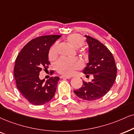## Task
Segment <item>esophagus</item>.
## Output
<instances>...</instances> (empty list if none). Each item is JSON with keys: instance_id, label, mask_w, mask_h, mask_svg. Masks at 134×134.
<instances>
[{"instance_id": "obj_1", "label": "esophagus", "mask_w": 134, "mask_h": 134, "mask_svg": "<svg viewBox=\"0 0 134 134\" xmlns=\"http://www.w3.org/2000/svg\"><path fill=\"white\" fill-rule=\"evenodd\" d=\"M61 78L70 79V78H71V77H70V76H64V75H62V76H61Z\"/></svg>"}]
</instances>
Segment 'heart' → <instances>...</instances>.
Here are the masks:
<instances>
[{"label":"heart","instance_id":"1","mask_svg":"<svg viewBox=\"0 0 134 134\" xmlns=\"http://www.w3.org/2000/svg\"><path fill=\"white\" fill-rule=\"evenodd\" d=\"M66 42L75 48L82 47L85 44L84 38L78 34H72L68 36L66 39ZM58 46L57 44H54L51 47L49 51L48 57L50 60H53L58 57ZM82 66V63L79 59H62L56 64L55 68L59 73L66 76H70L75 73L76 70H79Z\"/></svg>","mask_w":134,"mask_h":134}]
</instances>
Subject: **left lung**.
I'll return each mask as SVG.
<instances>
[{
  "label": "left lung",
  "mask_w": 134,
  "mask_h": 134,
  "mask_svg": "<svg viewBox=\"0 0 134 134\" xmlns=\"http://www.w3.org/2000/svg\"><path fill=\"white\" fill-rule=\"evenodd\" d=\"M88 44L89 62L83 73L93 75L91 82L82 81L81 87L74 92L77 97L86 100L100 99L108 92L114 83L117 68L113 54L97 40L85 35Z\"/></svg>",
  "instance_id": "1"
}]
</instances>
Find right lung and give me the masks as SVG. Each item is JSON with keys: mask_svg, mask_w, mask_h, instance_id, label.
<instances>
[{"mask_svg": "<svg viewBox=\"0 0 134 134\" xmlns=\"http://www.w3.org/2000/svg\"><path fill=\"white\" fill-rule=\"evenodd\" d=\"M62 35L41 36L32 40L21 49L15 60L14 77L16 87L26 99L36 105L49 102L55 94L58 76L45 81L40 72L48 68V53L52 45Z\"/></svg>", "mask_w": 134, "mask_h": 134, "instance_id": "obj_1", "label": "right lung"}]
</instances>
